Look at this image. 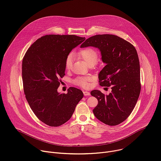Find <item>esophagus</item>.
Listing matches in <instances>:
<instances>
[{
    "label": "esophagus",
    "instance_id": "obj_1",
    "mask_svg": "<svg viewBox=\"0 0 161 161\" xmlns=\"http://www.w3.org/2000/svg\"><path fill=\"white\" fill-rule=\"evenodd\" d=\"M83 93H84V96H89L90 95V92L88 91H83Z\"/></svg>",
    "mask_w": 161,
    "mask_h": 161
}]
</instances>
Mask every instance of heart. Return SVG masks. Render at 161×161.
I'll return each instance as SVG.
<instances>
[{"mask_svg":"<svg viewBox=\"0 0 161 161\" xmlns=\"http://www.w3.org/2000/svg\"><path fill=\"white\" fill-rule=\"evenodd\" d=\"M77 56L83 59L88 65H93L96 63V61L98 58V52L94 49L91 47H86L80 50L77 53ZM72 65V56L71 54L69 55L66 59L65 66L67 69L71 68ZM91 80V77H79L76 78L74 82L75 84L79 86L82 87H87L89 86V83Z\"/></svg>","mask_w":161,"mask_h":161,"instance_id":"1","label":"heart"}]
</instances>
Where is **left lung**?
Returning a JSON list of instances; mask_svg holds the SVG:
<instances>
[{"label":"left lung","mask_w":161,"mask_h":161,"mask_svg":"<svg viewBox=\"0 0 161 161\" xmlns=\"http://www.w3.org/2000/svg\"><path fill=\"white\" fill-rule=\"evenodd\" d=\"M89 46L100 50L102 61L106 64L98 75L100 85L112 89L108 95L99 90L91 92L98 101L93 113L105 124L118 125L131 114L140 96V67L137 51L129 42L110 34L91 37L80 47Z\"/></svg>","instance_id":"left-lung-1"}]
</instances>
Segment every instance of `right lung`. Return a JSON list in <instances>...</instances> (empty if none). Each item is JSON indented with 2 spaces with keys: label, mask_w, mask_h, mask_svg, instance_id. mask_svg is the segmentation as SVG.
<instances>
[{
  "label": "right lung",
  "mask_w": 161,
  "mask_h": 161,
  "mask_svg": "<svg viewBox=\"0 0 161 161\" xmlns=\"http://www.w3.org/2000/svg\"><path fill=\"white\" fill-rule=\"evenodd\" d=\"M85 39L74 35H47L37 39L24 56L22 79L26 99L37 117L49 126L67 122L83 98L77 88L70 87L67 94H60L58 88L65 75L68 55Z\"/></svg>",
  "instance_id": "1"
}]
</instances>
